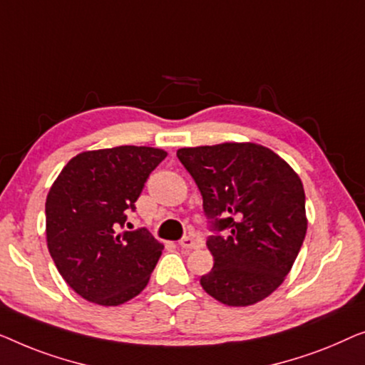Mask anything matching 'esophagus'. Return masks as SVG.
Segmentation results:
<instances>
[{
    "label": "esophagus",
    "mask_w": 365,
    "mask_h": 365,
    "mask_svg": "<svg viewBox=\"0 0 365 365\" xmlns=\"http://www.w3.org/2000/svg\"><path fill=\"white\" fill-rule=\"evenodd\" d=\"M178 245H180V248L185 251H192L198 248V243L192 238V236H183V238L178 241Z\"/></svg>",
    "instance_id": "34e87169"
}]
</instances>
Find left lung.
<instances>
[{
    "label": "left lung",
    "mask_w": 365,
    "mask_h": 365,
    "mask_svg": "<svg viewBox=\"0 0 365 365\" xmlns=\"http://www.w3.org/2000/svg\"><path fill=\"white\" fill-rule=\"evenodd\" d=\"M197 183L210 230L213 268L200 284L227 306L268 297L304 241L306 197L297 173L258 143H220L177 152Z\"/></svg>",
    "instance_id": "8db88e82"
}]
</instances>
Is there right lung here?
<instances>
[{"label":"right lung","instance_id":"1","mask_svg":"<svg viewBox=\"0 0 365 365\" xmlns=\"http://www.w3.org/2000/svg\"><path fill=\"white\" fill-rule=\"evenodd\" d=\"M167 152L122 145L71 158L46 198V238L66 283L84 299L119 306L147 286L163 245L145 228L120 232Z\"/></svg>","mask_w":365,"mask_h":365}]
</instances>
